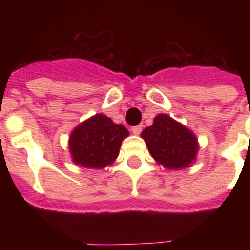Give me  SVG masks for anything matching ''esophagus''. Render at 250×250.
Returning <instances> with one entry per match:
<instances>
[{"mask_svg":"<svg viewBox=\"0 0 250 250\" xmlns=\"http://www.w3.org/2000/svg\"><path fill=\"white\" fill-rule=\"evenodd\" d=\"M141 130H143V125H138V126L132 127L131 131H132V134H134V135H139V134L141 132Z\"/></svg>","mask_w":250,"mask_h":250,"instance_id":"obj_1","label":"esophagus"}]
</instances>
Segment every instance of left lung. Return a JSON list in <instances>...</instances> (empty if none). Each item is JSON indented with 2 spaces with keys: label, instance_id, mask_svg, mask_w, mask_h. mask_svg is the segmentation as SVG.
I'll use <instances>...</instances> for the list:
<instances>
[{
  "label": "left lung",
  "instance_id": "8db88e82",
  "mask_svg": "<svg viewBox=\"0 0 250 250\" xmlns=\"http://www.w3.org/2000/svg\"><path fill=\"white\" fill-rule=\"evenodd\" d=\"M152 159L165 169L180 170L196 161L199 143L189 127L167 114L154 118L151 126L141 132Z\"/></svg>",
  "mask_w": 250,
  "mask_h": 250
}]
</instances>
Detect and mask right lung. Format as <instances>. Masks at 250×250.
<instances>
[{
    "instance_id": "add662e5",
    "label": "right lung",
    "mask_w": 250,
    "mask_h": 250,
    "mask_svg": "<svg viewBox=\"0 0 250 250\" xmlns=\"http://www.w3.org/2000/svg\"><path fill=\"white\" fill-rule=\"evenodd\" d=\"M129 131L104 114L86 119L71 131L68 151L74 164L87 169H104L116 160L121 143Z\"/></svg>"
}]
</instances>
